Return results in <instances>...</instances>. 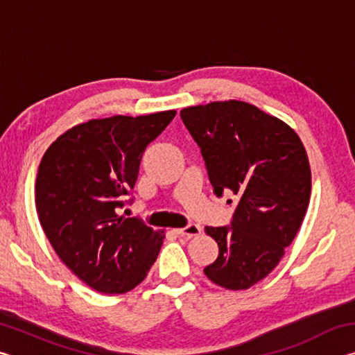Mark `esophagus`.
<instances>
[{
    "label": "esophagus",
    "instance_id": "34e87169",
    "mask_svg": "<svg viewBox=\"0 0 355 355\" xmlns=\"http://www.w3.org/2000/svg\"><path fill=\"white\" fill-rule=\"evenodd\" d=\"M175 233H177V235H180V236L192 238V236L200 235L202 228H200L199 225H196V224H189V225H186V227H183V228H177Z\"/></svg>",
    "mask_w": 355,
    "mask_h": 355
}]
</instances>
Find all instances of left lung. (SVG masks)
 Masks as SVG:
<instances>
[{
  "mask_svg": "<svg viewBox=\"0 0 355 355\" xmlns=\"http://www.w3.org/2000/svg\"><path fill=\"white\" fill-rule=\"evenodd\" d=\"M180 116L214 194L238 200L230 225L205 227L219 255L203 272L227 290H248L277 266L302 224L311 191L307 152L291 127L245 101L189 106Z\"/></svg>",
  "mask_w": 355,
  "mask_h": 355,
  "instance_id": "left-lung-1",
  "label": "left lung"
}]
</instances>
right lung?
Returning a JSON list of instances; mask_svg holds the SVG:
<instances>
[{
	"instance_id": "1",
	"label": "right lung",
	"mask_w": 355,
	"mask_h": 355,
	"mask_svg": "<svg viewBox=\"0 0 355 355\" xmlns=\"http://www.w3.org/2000/svg\"><path fill=\"white\" fill-rule=\"evenodd\" d=\"M175 114L92 119L59 136L40 161V225L65 266L95 291L133 290L159 254L164 230L119 211L135 188L144 150Z\"/></svg>"
}]
</instances>
